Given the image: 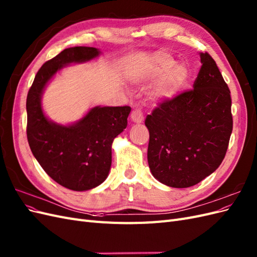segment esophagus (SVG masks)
Returning a JSON list of instances; mask_svg holds the SVG:
<instances>
[{"mask_svg":"<svg viewBox=\"0 0 257 257\" xmlns=\"http://www.w3.org/2000/svg\"><path fill=\"white\" fill-rule=\"evenodd\" d=\"M131 118L135 123H143L144 122V113L141 109H135L132 111Z\"/></svg>","mask_w":257,"mask_h":257,"instance_id":"1","label":"esophagus"}]
</instances>
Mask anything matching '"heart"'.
<instances>
[{
  "mask_svg": "<svg viewBox=\"0 0 257 257\" xmlns=\"http://www.w3.org/2000/svg\"><path fill=\"white\" fill-rule=\"evenodd\" d=\"M176 64L170 54L159 51L136 73L141 83H150L160 79L152 91L154 99H173L185 88L189 80V71L183 64Z\"/></svg>",
  "mask_w": 257,
  "mask_h": 257,
  "instance_id": "1",
  "label": "heart"
}]
</instances>
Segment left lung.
<instances>
[{
    "label": "left lung",
    "mask_w": 257,
    "mask_h": 257,
    "mask_svg": "<svg viewBox=\"0 0 257 257\" xmlns=\"http://www.w3.org/2000/svg\"><path fill=\"white\" fill-rule=\"evenodd\" d=\"M192 90L162 100L145 124L153 177L172 188H190L221 165L232 131L227 83L208 52Z\"/></svg>",
    "instance_id": "8db88e82"
}]
</instances>
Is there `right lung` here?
<instances>
[{
  "label": "right lung",
  "instance_id": "obj_1",
  "mask_svg": "<svg viewBox=\"0 0 257 257\" xmlns=\"http://www.w3.org/2000/svg\"><path fill=\"white\" fill-rule=\"evenodd\" d=\"M93 47H72L37 72L27 97V137L33 155L54 181L73 191H88L105 181L111 166L113 139L127 126L130 106L94 107L72 125L49 121L41 99L47 82L62 67L96 58Z\"/></svg>",
  "mask_w": 257,
  "mask_h": 257
}]
</instances>
